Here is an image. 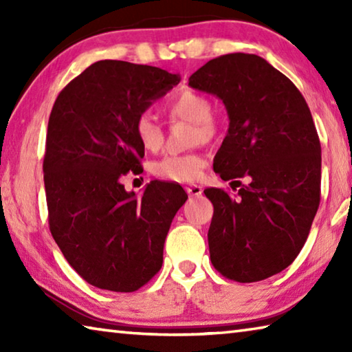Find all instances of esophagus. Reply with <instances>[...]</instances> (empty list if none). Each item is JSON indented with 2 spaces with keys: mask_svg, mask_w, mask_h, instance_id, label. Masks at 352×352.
<instances>
[{
  "mask_svg": "<svg viewBox=\"0 0 352 352\" xmlns=\"http://www.w3.org/2000/svg\"><path fill=\"white\" fill-rule=\"evenodd\" d=\"M184 189H186L189 197H199V195L204 192V188L199 186V184H190V186H186Z\"/></svg>",
  "mask_w": 352,
  "mask_h": 352,
  "instance_id": "1",
  "label": "esophagus"
}]
</instances>
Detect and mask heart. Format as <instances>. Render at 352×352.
Returning <instances> with one entry per match:
<instances>
[{"mask_svg":"<svg viewBox=\"0 0 352 352\" xmlns=\"http://www.w3.org/2000/svg\"><path fill=\"white\" fill-rule=\"evenodd\" d=\"M174 119H183L194 126L192 140L208 141L217 132L216 121L211 118V100L194 90H183L166 105ZM136 141L148 152H158L163 146V129L151 111H141L133 121ZM208 166V158L200 152L168 155L153 164V174L163 180L177 183H192L199 180Z\"/></svg>","mask_w":352,"mask_h":352,"instance_id":"b5f03b06","label":"heart"}]
</instances>
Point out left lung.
I'll list each match as a JSON object with an SVG mask.
<instances>
[{"mask_svg": "<svg viewBox=\"0 0 352 352\" xmlns=\"http://www.w3.org/2000/svg\"><path fill=\"white\" fill-rule=\"evenodd\" d=\"M189 87L217 96L228 113L214 170L225 182L250 180L236 195L205 189L214 206L211 262L233 281H262L295 261L320 205L321 146L311 110L289 77L254 54L212 58Z\"/></svg>", "mask_w": 352, "mask_h": 352, "instance_id": "8db88e82", "label": "left lung"}]
</instances>
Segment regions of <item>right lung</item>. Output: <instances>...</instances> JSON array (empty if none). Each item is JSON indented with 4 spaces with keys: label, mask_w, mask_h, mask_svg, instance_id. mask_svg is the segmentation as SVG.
Masks as SVG:
<instances>
[{
    "label": "right lung",
    "mask_w": 352,
    "mask_h": 352,
    "mask_svg": "<svg viewBox=\"0 0 352 352\" xmlns=\"http://www.w3.org/2000/svg\"><path fill=\"white\" fill-rule=\"evenodd\" d=\"M180 76L100 60L71 80L52 107L43 160L50 230L68 264L98 289L135 292L157 275L182 186L151 182L141 197L121 178L141 168L133 121Z\"/></svg>",
    "instance_id": "add662e5"
}]
</instances>
